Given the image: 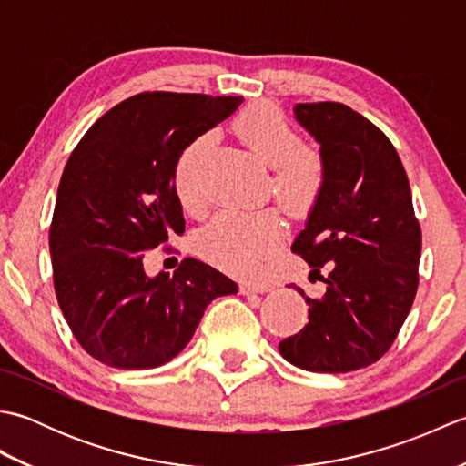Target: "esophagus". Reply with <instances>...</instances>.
I'll return each mask as SVG.
<instances>
[{"mask_svg":"<svg viewBox=\"0 0 466 466\" xmlns=\"http://www.w3.org/2000/svg\"><path fill=\"white\" fill-rule=\"evenodd\" d=\"M268 292V286L260 282H242L240 284V294H264Z\"/></svg>","mask_w":466,"mask_h":466,"instance_id":"34e87169","label":"esophagus"}]
</instances>
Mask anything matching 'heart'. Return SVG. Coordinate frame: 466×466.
Masks as SVG:
<instances>
[{
    "mask_svg": "<svg viewBox=\"0 0 466 466\" xmlns=\"http://www.w3.org/2000/svg\"><path fill=\"white\" fill-rule=\"evenodd\" d=\"M232 130L256 157L272 166L270 192L284 210L294 218L310 214L324 190V157L312 146L300 142L282 110L266 102L250 104L236 114ZM214 144V132H202L182 147L174 162V187L187 212L202 208L204 167ZM284 232V220L276 208L220 212L200 232L198 250L218 268L254 276L279 248Z\"/></svg>",
    "mask_w": 466,
    "mask_h": 466,
    "instance_id": "obj_1",
    "label": "heart"
}]
</instances>
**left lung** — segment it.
<instances>
[{"mask_svg": "<svg viewBox=\"0 0 466 466\" xmlns=\"http://www.w3.org/2000/svg\"><path fill=\"white\" fill-rule=\"evenodd\" d=\"M294 114L320 144L326 182L292 250L324 290L310 299L299 286L309 324L279 349L304 370H359L386 354L410 312L420 224L407 172L382 130L339 102L296 104Z\"/></svg>", "mask_w": 466, "mask_h": 466, "instance_id": "obj_1", "label": "left lung"}]
</instances>
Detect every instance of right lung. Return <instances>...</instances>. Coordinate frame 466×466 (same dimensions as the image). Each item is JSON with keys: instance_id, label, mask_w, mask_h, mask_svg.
<instances>
[{"instance_id": "right-lung-1", "label": "right lung", "mask_w": 466, "mask_h": 466, "mask_svg": "<svg viewBox=\"0 0 466 466\" xmlns=\"http://www.w3.org/2000/svg\"><path fill=\"white\" fill-rule=\"evenodd\" d=\"M242 97L142 92L106 112L74 147L52 226L54 289L82 349L114 369L142 370L184 350L206 306L236 294L210 266L184 258L174 274L144 272V252L184 232L174 162Z\"/></svg>"}]
</instances>
